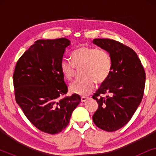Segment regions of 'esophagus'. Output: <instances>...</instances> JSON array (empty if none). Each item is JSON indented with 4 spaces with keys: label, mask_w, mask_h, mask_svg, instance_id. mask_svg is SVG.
<instances>
[{
    "label": "esophagus",
    "mask_w": 156,
    "mask_h": 156,
    "mask_svg": "<svg viewBox=\"0 0 156 156\" xmlns=\"http://www.w3.org/2000/svg\"><path fill=\"white\" fill-rule=\"evenodd\" d=\"M87 99H88V97H81V100H82V102H85L87 100Z\"/></svg>",
    "instance_id": "1"
}]
</instances>
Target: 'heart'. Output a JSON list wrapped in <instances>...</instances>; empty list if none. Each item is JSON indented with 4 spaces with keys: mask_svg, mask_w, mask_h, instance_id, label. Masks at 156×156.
<instances>
[{
    "mask_svg": "<svg viewBox=\"0 0 156 156\" xmlns=\"http://www.w3.org/2000/svg\"><path fill=\"white\" fill-rule=\"evenodd\" d=\"M72 62L64 59L60 69L64 77L71 81L75 75L76 68L81 69L83 78L70 84L69 91L76 94L86 96L95 89L96 82L104 84L109 77L112 70V59L104 48L82 46L72 55Z\"/></svg>",
    "mask_w": 156,
    "mask_h": 156,
    "instance_id": "heart-1",
    "label": "heart"
}]
</instances>
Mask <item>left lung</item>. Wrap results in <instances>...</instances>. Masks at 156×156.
Wrapping results in <instances>:
<instances>
[{
  "instance_id": "8db88e82",
  "label": "left lung",
  "mask_w": 156,
  "mask_h": 156,
  "mask_svg": "<svg viewBox=\"0 0 156 156\" xmlns=\"http://www.w3.org/2000/svg\"><path fill=\"white\" fill-rule=\"evenodd\" d=\"M93 42L109 52L112 70L92 96L99 104L92 119L99 129L116 131L131 120L141 102L146 72L137 54L129 47L112 39H94Z\"/></svg>"
}]
</instances>
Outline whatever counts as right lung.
Here are the masks:
<instances>
[{
    "label": "right lung",
    "instance_id": "1",
    "mask_svg": "<svg viewBox=\"0 0 156 156\" xmlns=\"http://www.w3.org/2000/svg\"><path fill=\"white\" fill-rule=\"evenodd\" d=\"M69 44L64 37L37 40L17 62L12 76L16 102L32 124L47 133L65 129L81 102L78 94L66 96L68 87L60 69Z\"/></svg>",
    "mask_w": 156,
    "mask_h": 156
}]
</instances>
